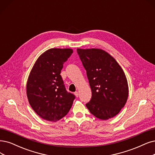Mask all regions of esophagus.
<instances>
[{"instance_id": "obj_1", "label": "esophagus", "mask_w": 155, "mask_h": 155, "mask_svg": "<svg viewBox=\"0 0 155 155\" xmlns=\"http://www.w3.org/2000/svg\"><path fill=\"white\" fill-rule=\"evenodd\" d=\"M74 94L76 96V97H78V93L77 92V91H76V92H74Z\"/></svg>"}]
</instances>
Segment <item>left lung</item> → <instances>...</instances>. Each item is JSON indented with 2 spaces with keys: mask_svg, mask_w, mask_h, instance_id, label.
Returning <instances> with one entry per match:
<instances>
[{
  "mask_svg": "<svg viewBox=\"0 0 155 155\" xmlns=\"http://www.w3.org/2000/svg\"><path fill=\"white\" fill-rule=\"evenodd\" d=\"M87 71L92 98L86 104L96 117H114L127 103L128 85L121 67L107 51L98 48H77Z\"/></svg>",
  "mask_w": 155,
  "mask_h": 155,
  "instance_id": "8db88e82",
  "label": "left lung"
}]
</instances>
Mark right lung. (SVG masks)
Instances as JSON below:
<instances>
[{
    "label": "right lung",
    "mask_w": 155,
    "mask_h": 155,
    "mask_svg": "<svg viewBox=\"0 0 155 155\" xmlns=\"http://www.w3.org/2000/svg\"><path fill=\"white\" fill-rule=\"evenodd\" d=\"M71 48H50L40 55L27 82L29 104L39 116L55 122L70 111L74 96L67 92L61 76L63 64L71 56Z\"/></svg>",
    "instance_id": "right-lung-1"
}]
</instances>
